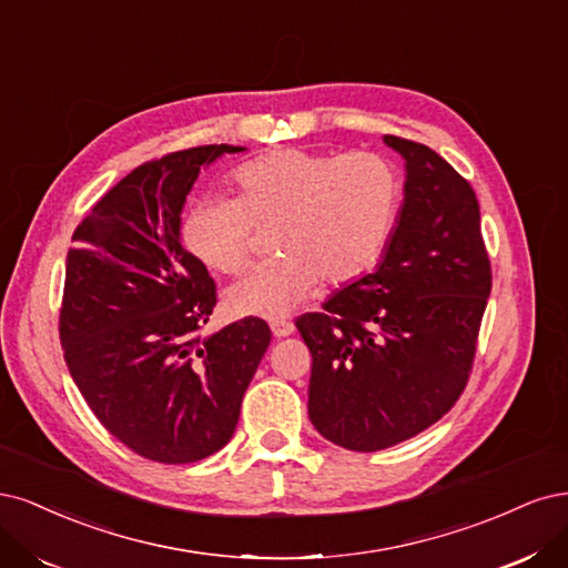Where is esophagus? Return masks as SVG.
<instances>
[{
    "label": "esophagus",
    "instance_id": "34e87169",
    "mask_svg": "<svg viewBox=\"0 0 568 568\" xmlns=\"http://www.w3.org/2000/svg\"><path fill=\"white\" fill-rule=\"evenodd\" d=\"M271 333H273V337H287V335H292L295 333V325H292L290 321H273L271 323Z\"/></svg>",
    "mask_w": 568,
    "mask_h": 568
}]
</instances>
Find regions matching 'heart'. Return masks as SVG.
Instances as JSON below:
<instances>
[{
    "label": "heart",
    "mask_w": 568,
    "mask_h": 568,
    "mask_svg": "<svg viewBox=\"0 0 568 568\" xmlns=\"http://www.w3.org/2000/svg\"><path fill=\"white\" fill-rule=\"evenodd\" d=\"M237 197L205 195L184 219V241L214 271L237 273L254 226H271L278 254L247 271L226 292L235 316L278 321L292 314L318 278L346 285L373 271L387 250L400 210V176L389 158L354 151L339 158L281 149L233 174Z\"/></svg>",
    "instance_id": "1"
}]
</instances>
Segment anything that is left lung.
<instances>
[{
    "label": "left lung",
    "instance_id": "obj_1",
    "mask_svg": "<svg viewBox=\"0 0 568 568\" xmlns=\"http://www.w3.org/2000/svg\"><path fill=\"white\" fill-rule=\"evenodd\" d=\"M404 205L375 273L295 321L308 346V417L342 448L373 453L438 423L467 387L490 295V262L469 181L417 143Z\"/></svg>",
    "mask_w": 568,
    "mask_h": 568
}]
</instances>
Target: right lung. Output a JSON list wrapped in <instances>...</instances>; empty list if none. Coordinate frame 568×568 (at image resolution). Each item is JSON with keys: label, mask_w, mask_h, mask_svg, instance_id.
I'll return each instance as SVG.
<instances>
[{"label": "right lung", "mask_w": 568, "mask_h": 568, "mask_svg": "<svg viewBox=\"0 0 568 568\" xmlns=\"http://www.w3.org/2000/svg\"><path fill=\"white\" fill-rule=\"evenodd\" d=\"M243 145H197L143 162L72 233L59 335L99 423L153 463L224 448L271 342L247 316L203 337L216 306L207 266L181 245V207L203 164Z\"/></svg>", "instance_id": "obj_1"}]
</instances>
